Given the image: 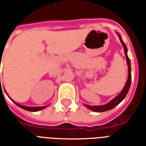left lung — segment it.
I'll list each match as a JSON object with an SVG mask.
<instances>
[{
  "label": "left lung",
  "mask_w": 146,
  "mask_h": 146,
  "mask_svg": "<svg viewBox=\"0 0 146 146\" xmlns=\"http://www.w3.org/2000/svg\"><path fill=\"white\" fill-rule=\"evenodd\" d=\"M118 36L119 37V40L122 43L123 46V49H124V53H125L126 59H127V66H128V78H127V80L126 82V84L124 86V88L122 90V92H120L119 94V95L116 97V98L113 99L112 101L110 102L107 104L104 105V106H88L86 105V107L88 108L89 110H92V111H95V112H105V111H108V110H110L113 109V108L116 106L117 105L120 103L124 99V98L126 97V95L128 92L129 89H130V87H131V61H130V58L127 56V46L123 41L122 38L119 34H118Z\"/></svg>",
  "instance_id": "1"
}]
</instances>
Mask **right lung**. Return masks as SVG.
<instances>
[{
	"label": "right lung",
	"instance_id": "1",
	"mask_svg": "<svg viewBox=\"0 0 146 146\" xmlns=\"http://www.w3.org/2000/svg\"><path fill=\"white\" fill-rule=\"evenodd\" d=\"M0 83H1V80H0ZM15 103L18 106H19V107L22 108V109H23V110H28V111H31V112H36V111L41 110L45 108V106H41V107H27V106H21V105L18 104V103H16V102H15Z\"/></svg>",
	"mask_w": 146,
	"mask_h": 146
}]
</instances>
